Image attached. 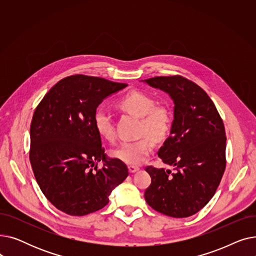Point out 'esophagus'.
<instances>
[{"label": "esophagus", "mask_w": 256, "mask_h": 256, "mask_svg": "<svg viewBox=\"0 0 256 256\" xmlns=\"http://www.w3.org/2000/svg\"><path fill=\"white\" fill-rule=\"evenodd\" d=\"M139 170V167H136V166H128V171L130 173H135Z\"/></svg>", "instance_id": "esophagus-1"}]
</instances>
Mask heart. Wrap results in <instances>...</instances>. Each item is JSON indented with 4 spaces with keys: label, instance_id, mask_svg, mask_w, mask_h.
Masks as SVG:
<instances>
[{
    "label": "heart",
    "instance_id": "1",
    "mask_svg": "<svg viewBox=\"0 0 256 256\" xmlns=\"http://www.w3.org/2000/svg\"><path fill=\"white\" fill-rule=\"evenodd\" d=\"M119 109L140 118L139 132L147 135L136 141H124L114 150L112 156L121 162L130 165H138L148 158L154 148V141L166 138L172 126V115L168 108L156 106V100L148 94L132 91L117 102ZM94 126L100 136L106 140H113L115 128L113 118L109 111L102 108L94 114Z\"/></svg>",
    "mask_w": 256,
    "mask_h": 256
}]
</instances>
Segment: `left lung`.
I'll return each instance as SVG.
<instances>
[{
  "label": "left lung",
  "mask_w": 256,
  "mask_h": 256,
  "mask_svg": "<svg viewBox=\"0 0 256 256\" xmlns=\"http://www.w3.org/2000/svg\"><path fill=\"white\" fill-rule=\"evenodd\" d=\"M166 92L174 104L170 136L158 152L171 170L147 167L152 178L144 197L154 210L173 218L190 217L212 199L225 170L226 137L214 102L184 78L141 80Z\"/></svg>",
  "instance_id": "1"
}]
</instances>
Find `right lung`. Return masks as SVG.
Here are the masks:
<instances>
[{
	"label": "right lung",
	"mask_w": 256,
	"mask_h": 256,
	"mask_svg": "<svg viewBox=\"0 0 256 256\" xmlns=\"http://www.w3.org/2000/svg\"><path fill=\"white\" fill-rule=\"evenodd\" d=\"M126 84L76 74L54 86L34 112L30 128V162L50 202L72 216L102 208L128 176L126 165L109 158L94 126L104 98ZM103 168L97 169V163Z\"/></svg>",
	"instance_id": "right-lung-1"
}]
</instances>
